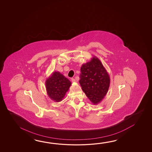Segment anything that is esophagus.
<instances>
[{"instance_id": "obj_1", "label": "esophagus", "mask_w": 152, "mask_h": 152, "mask_svg": "<svg viewBox=\"0 0 152 152\" xmlns=\"http://www.w3.org/2000/svg\"><path fill=\"white\" fill-rule=\"evenodd\" d=\"M72 82H76V80H75L74 78H72Z\"/></svg>"}]
</instances>
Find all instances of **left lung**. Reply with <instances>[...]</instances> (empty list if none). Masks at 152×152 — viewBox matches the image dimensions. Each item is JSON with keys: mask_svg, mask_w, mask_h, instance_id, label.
Segmentation results:
<instances>
[{"mask_svg": "<svg viewBox=\"0 0 152 152\" xmlns=\"http://www.w3.org/2000/svg\"><path fill=\"white\" fill-rule=\"evenodd\" d=\"M79 82L83 92L94 104L100 103L106 95L110 77L100 60L93 56L80 68Z\"/></svg>", "mask_w": 152, "mask_h": 152, "instance_id": "obj_1", "label": "left lung"}]
</instances>
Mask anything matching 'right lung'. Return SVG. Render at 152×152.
Wrapping results in <instances>:
<instances>
[{
	"label": "right lung",
	"mask_w": 152,
	"mask_h": 152,
	"mask_svg": "<svg viewBox=\"0 0 152 152\" xmlns=\"http://www.w3.org/2000/svg\"><path fill=\"white\" fill-rule=\"evenodd\" d=\"M72 83L59 72H54L46 79L45 87L50 98L58 102L62 101Z\"/></svg>",
	"instance_id": "right-lung-1"
}]
</instances>
